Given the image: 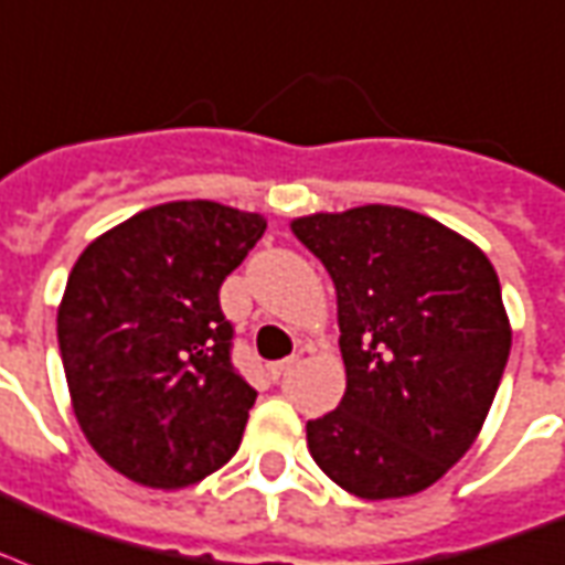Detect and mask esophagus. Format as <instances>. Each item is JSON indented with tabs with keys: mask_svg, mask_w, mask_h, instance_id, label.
Here are the masks:
<instances>
[{
	"mask_svg": "<svg viewBox=\"0 0 565 565\" xmlns=\"http://www.w3.org/2000/svg\"><path fill=\"white\" fill-rule=\"evenodd\" d=\"M296 355H290V359H284V361H275V364H269V376L273 379H281L284 373H287V370L292 367V364H296Z\"/></svg>",
	"mask_w": 565,
	"mask_h": 565,
	"instance_id": "34e87169",
	"label": "esophagus"
}]
</instances>
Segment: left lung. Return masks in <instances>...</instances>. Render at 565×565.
<instances>
[{
    "label": "left lung",
    "instance_id": "1",
    "mask_svg": "<svg viewBox=\"0 0 565 565\" xmlns=\"http://www.w3.org/2000/svg\"><path fill=\"white\" fill-rule=\"evenodd\" d=\"M338 292L347 391L308 450L364 501L438 483L480 436L510 359L501 281L480 245L406 206L290 222Z\"/></svg>",
    "mask_w": 565,
    "mask_h": 565
}]
</instances>
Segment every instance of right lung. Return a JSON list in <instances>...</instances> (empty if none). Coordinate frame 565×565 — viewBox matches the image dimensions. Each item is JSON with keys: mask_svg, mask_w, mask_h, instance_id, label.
Listing matches in <instances>:
<instances>
[{"mask_svg": "<svg viewBox=\"0 0 565 565\" xmlns=\"http://www.w3.org/2000/svg\"><path fill=\"white\" fill-rule=\"evenodd\" d=\"M266 218L168 201L100 234L73 264L58 350L82 436L148 489H186L236 454L254 391L231 367L218 287Z\"/></svg>", "mask_w": 565, "mask_h": 565, "instance_id": "1", "label": "right lung"}]
</instances>
